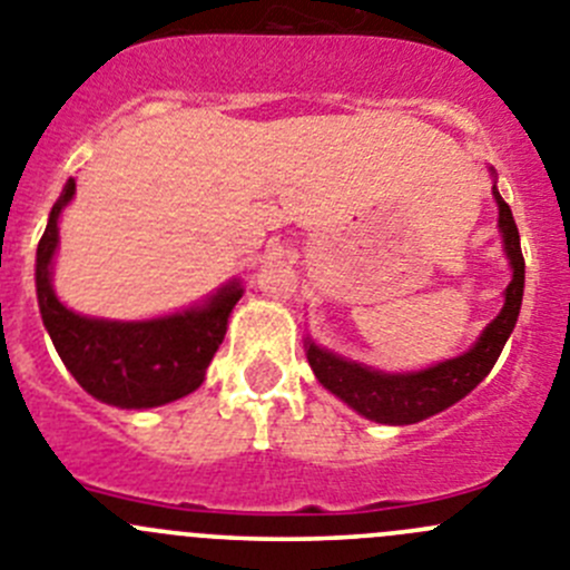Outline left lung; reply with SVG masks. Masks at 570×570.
<instances>
[{
	"mask_svg": "<svg viewBox=\"0 0 570 570\" xmlns=\"http://www.w3.org/2000/svg\"><path fill=\"white\" fill-rule=\"evenodd\" d=\"M489 174L494 177V168H489ZM492 196L498 202V230H501L503 253H507L509 267H512V281L503 292L501 315L483 328L472 348H466L464 354L453 360L430 365V368L380 371L357 363V360L340 357V354L306 337V360H309L317 382L326 391H332L340 402H345L351 411H357L360 416L371 419V422L393 424V428L424 422V419L461 402L494 368L509 334L514 332V323H518L525 286V261L520 253V233L514 225V216L503 196L498 194L494 183Z\"/></svg>",
	"mask_w": 570,
	"mask_h": 570,
	"instance_id": "1",
	"label": "left lung"
}]
</instances>
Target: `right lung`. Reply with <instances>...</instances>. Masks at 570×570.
<instances>
[{"instance_id":"1","label":"right lung","mask_w":570,"mask_h":570,"mask_svg":"<svg viewBox=\"0 0 570 570\" xmlns=\"http://www.w3.org/2000/svg\"><path fill=\"white\" fill-rule=\"evenodd\" d=\"M72 196L76 179H67L36 249V295L58 357L78 385L104 405L142 411L188 396L205 382L233 306L244 295L242 284L227 281L202 303L151 321H109L67 309L52 289V258L58 219Z\"/></svg>"}]
</instances>
